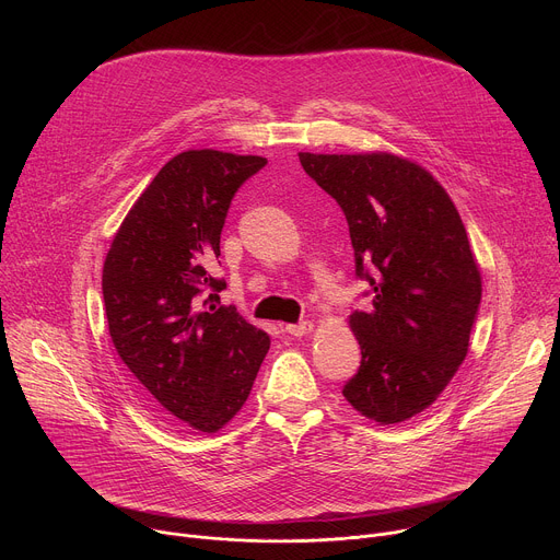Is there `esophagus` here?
I'll return each instance as SVG.
<instances>
[{
	"label": "esophagus",
	"mask_w": 560,
	"mask_h": 560,
	"mask_svg": "<svg viewBox=\"0 0 560 560\" xmlns=\"http://www.w3.org/2000/svg\"><path fill=\"white\" fill-rule=\"evenodd\" d=\"M314 330V324L312 322H301V324H290L285 326V332L292 335V337H305Z\"/></svg>",
	"instance_id": "1"
}]
</instances>
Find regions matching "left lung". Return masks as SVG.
Here are the masks:
<instances>
[{"label": "left lung", "mask_w": 560, "mask_h": 560, "mask_svg": "<svg viewBox=\"0 0 560 560\" xmlns=\"http://www.w3.org/2000/svg\"><path fill=\"white\" fill-rule=\"evenodd\" d=\"M303 171L341 206L357 277L372 305L354 310L359 372L348 404L381 425L430 408L467 357L481 303V270L445 188L389 152H299Z\"/></svg>", "instance_id": "obj_1"}]
</instances>
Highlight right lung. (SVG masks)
Instances as JSON below:
<instances>
[{"mask_svg":"<svg viewBox=\"0 0 560 560\" xmlns=\"http://www.w3.org/2000/svg\"><path fill=\"white\" fill-rule=\"evenodd\" d=\"M268 159L186 150L156 173L119 225L102 290L117 354L152 410L199 432L221 430L244 408L270 337L208 272L234 192Z\"/></svg>","mask_w":560,"mask_h":560,"instance_id":"right-lung-1","label":"right lung"}]
</instances>
